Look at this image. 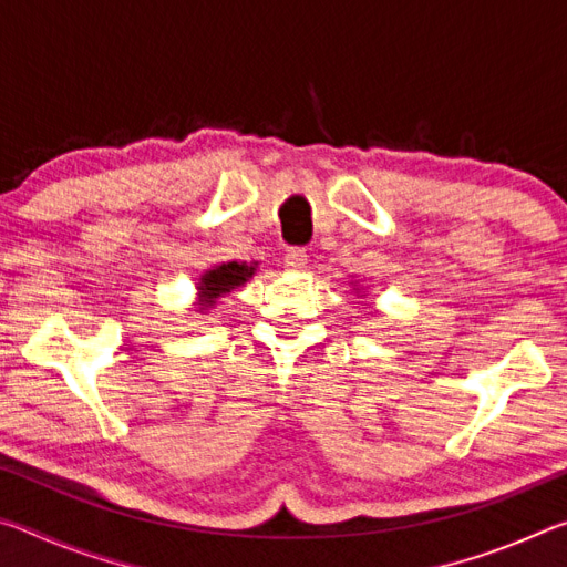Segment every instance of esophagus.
I'll use <instances>...</instances> for the list:
<instances>
[{"instance_id": "obj_1", "label": "esophagus", "mask_w": 567, "mask_h": 567, "mask_svg": "<svg viewBox=\"0 0 567 567\" xmlns=\"http://www.w3.org/2000/svg\"><path fill=\"white\" fill-rule=\"evenodd\" d=\"M305 265H307V252L302 247H290L285 252V267L287 270H292V272H300V270H305Z\"/></svg>"}]
</instances>
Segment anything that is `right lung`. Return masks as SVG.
<instances>
[{
    "instance_id": "right-lung-1",
    "label": "right lung",
    "mask_w": 567,
    "mask_h": 567,
    "mask_svg": "<svg viewBox=\"0 0 567 567\" xmlns=\"http://www.w3.org/2000/svg\"><path fill=\"white\" fill-rule=\"evenodd\" d=\"M257 272V262H223L209 267L197 280V312L205 315L209 307H215L219 297L237 290L249 277Z\"/></svg>"
}]
</instances>
